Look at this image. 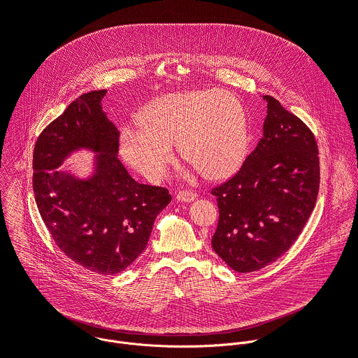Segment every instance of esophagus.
I'll list each match as a JSON object with an SVG mask.
<instances>
[{
	"mask_svg": "<svg viewBox=\"0 0 358 358\" xmlns=\"http://www.w3.org/2000/svg\"><path fill=\"white\" fill-rule=\"evenodd\" d=\"M196 196H198L196 192H194L191 189H182L176 195L177 201H181V202H192L194 199H196Z\"/></svg>",
	"mask_w": 358,
	"mask_h": 358,
	"instance_id": "1",
	"label": "esophagus"
}]
</instances>
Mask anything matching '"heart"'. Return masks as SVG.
Listing matches in <instances>:
<instances>
[{
	"label": "heart",
	"mask_w": 358,
	"mask_h": 358,
	"mask_svg": "<svg viewBox=\"0 0 358 358\" xmlns=\"http://www.w3.org/2000/svg\"><path fill=\"white\" fill-rule=\"evenodd\" d=\"M122 153L148 178H160L178 142L181 157L208 178L223 177L243 162L248 124L241 103L222 90L178 92L152 100L141 122L122 131Z\"/></svg>",
	"instance_id": "heart-1"
}]
</instances>
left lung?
<instances>
[{
  "label": "left lung",
  "mask_w": 358,
  "mask_h": 358,
  "mask_svg": "<svg viewBox=\"0 0 358 358\" xmlns=\"http://www.w3.org/2000/svg\"><path fill=\"white\" fill-rule=\"evenodd\" d=\"M264 99V138L240 170L210 191L219 208L212 247L240 273L257 272L292 248L315 208L321 181L313 131L275 97Z\"/></svg>",
  "instance_id": "left-lung-1"
}]
</instances>
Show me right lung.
<instances>
[{"label": "right lung", "instance_id": "right-lung-1", "mask_svg": "<svg viewBox=\"0 0 358 358\" xmlns=\"http://www.w3.org/2000/svg\"><path fill=\"white\" fill-rule=\"evenodd\" d=\"M106 92L79 96L41 131L33 150V192L59 251L94 273L115 275L146 248L171 195L167 188L136 182L118 160L120 132L100 106ZM80 147L99 153L89 180L57 169Z\"/></svg>", "mask_w": 358, "mask_h": 358}]
</instances>
